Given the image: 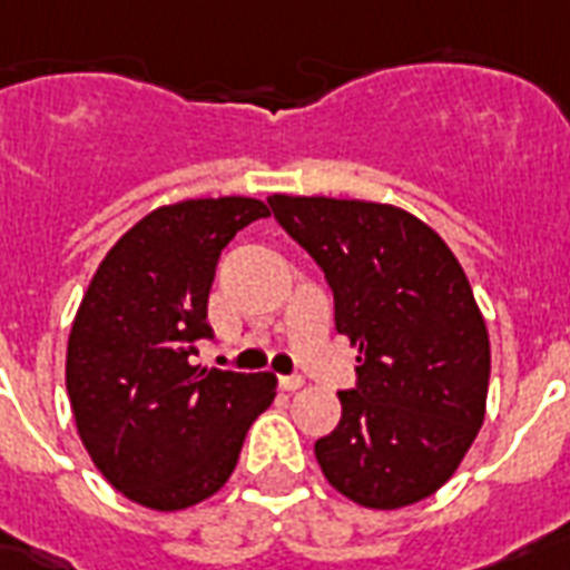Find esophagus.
I'll list each match as a JSON object with an SVG mask.
<instances>
[{
	"label": "esophagus",
	"mask_w": 570,
	"mask_h": 570,
	"mask_svg": "<svg viewBox=\"0 0 570 570\" xmlns=\"http://www.w3.org/2000/svg\"><path fill=\"white\" fill-rule=\"evenodd\" d=\"M303 383H306V381H303V377H299V374H282V377H279V386H282V390H285V392L299 390V386H303Z\"/></svg>",
	"instance_id": "34e87169"
}]
</instances>
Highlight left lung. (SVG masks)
<instances>
[{
	"label": "left lung",
	"mask_w": 570,
	"mask_h": 570,
	"mask_svg": "<svg viewBox=\"0 0 570 570\" xmlns=\"http://www.w3.org/2000/svg\"><path fill=\"white\" fill-rule=\"evenodd\" d=\"M276 223L324 271L335 330L360 347L342 419L315 443L326 482L365 509L440 491L484 422L491 342L464 267L407 210L271 196Z\"/></svg>",
	"instance_id": "obj_1"
}]
</instances>
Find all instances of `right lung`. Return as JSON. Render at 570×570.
<instances>
[{
    "instance_id": "right-lung-1",
    "label": "right lung",
    "mask_w": 570,
    "mask_h": 570,
    "mask_svg": "<svg viewBox=\"0 0 570 570\" xmlns=\"http://www.w3.org/2000/svg\"><path fill=\"white\" fill-rule=\"evenodd\" d=\"M271 216L258 198L157 207L97 267L68 338L70 407L95 466L127 500L189 509L235 473L240 445L271 407L276 374L189 365L207 324L216 262Z\"/></svg>"
}]
</instances>
